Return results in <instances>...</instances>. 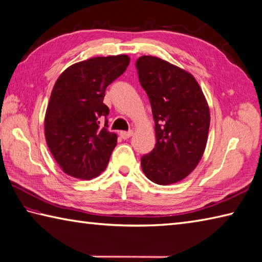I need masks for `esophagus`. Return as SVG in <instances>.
<instances>
[{"label": "esophagus", "mask_w": 262, "mask_h": 262, "mask_svg": "<svg viewBox=\"0 0 262 262\" xmlns=\"http://www.w3.org/2000/svg\"><path fill=\"white\" fill-rule=\"evenodd\" d=\"M120 136L124 138V140H127V138H129L132 135H133V130H128V132H120L119 133Z\"/></svg>", "instance_id": "obj_1"}]
</instances>
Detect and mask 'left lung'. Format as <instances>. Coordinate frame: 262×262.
Here are the masks:
<instances>
[{
	"instance_id": "obj_1",
	"label": "left lung",
	"mask_w": 262,
	"mask_h": 262,
	"mask_svg": "<svg viewBox=\"0 0 262 262\" xmlns=\"http://www.w3.org/2000/svg\"><path fill=\"white\" fill-rule=\"evenodd\" d=\"M138 79L150 100L157 143L141 158L142 170L159 185L182 181L199 165L207 145L209 105L194 77L157 56L136 61Z\"/></svg>"
}]
</instances>
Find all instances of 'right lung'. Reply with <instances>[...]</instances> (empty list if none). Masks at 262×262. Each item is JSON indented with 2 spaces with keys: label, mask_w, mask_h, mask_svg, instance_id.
Wrapping results in <instances>:
<instances>
[{
  "label": "right lung",
  "mask_w": 262,
  "mask_h": 262,
  "mask_svg": "<svg viewBox=\"0 0 262 262\" xmlns=\"http://www.w3.org/2000/svg\"><path fill=\"white\" fill-rule=\"evenodd\" d=\"M129 61L125 54L97 56L70 66L56 79L45 114V138L69 176L91 179L106 168L117 134L107 130L105 89L125 73ZM102 117L104 127L99 126Z\"/></svg>",
  "instance_id": "add662e5"
}]
</instances>
